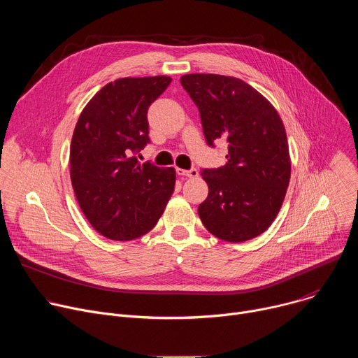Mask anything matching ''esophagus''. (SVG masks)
Segmentation results:
<instances>
[{"label":"esophagus","mask_w":358,"mask_h":358,"mask_svg":"<svg viewBox=\"0 0 358 358\" xmlns=\"http://www.w3.org/2000/svg\"><path fill=\"white\" fill-rule=\"evenodd\" d=\"M177 173L182 177H189V178H195L198 177V171L196 169H191V170H182V169H177Z\"/></svg>","instance_id":"34e87169"}]
</instances>
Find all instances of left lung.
Wrapping results in <instances>:
<instances>
[{
	"instance_id": "8db88e82",
	"label": "left lung",
	"mask_w": 358,
	"mask_h": 358,
	"mask_svg": "<svg viewBox=\"0 0 358 358\" xmlns=\"http://www.w3.org/2000/svg\"><path fill=\"white\" fill-rule=\"evenodd\" d=\"M201 116L208 145L228 143L227 164L202 170L208 196L198 215L214 236L245 242L275 221L290 180L283 122L257 89L224 75L191 73L180 79Z\"/></svg>"
}]
</instances>
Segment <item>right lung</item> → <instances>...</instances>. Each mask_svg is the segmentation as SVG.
<instances>
[{
    "mask_svg": "<svg viewBox=\"0 0 358 358\" xmlns=\"http://www.w3.org/2000/svg\"><path fill=\"white\" fill-rule=\"evenodd\" d=\"M169 76L122 78L101 87L82 110L71 143V181L90 225L113 241L156 227L176 187V170L140 163L150 141L147 110Z\"/></svg>",
    "mask_w": 358,
    "mask_h": 358,
    "instance_id": "obj_1",
    "label": "right lung"
}]
</instances>
